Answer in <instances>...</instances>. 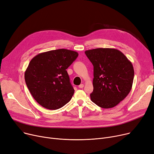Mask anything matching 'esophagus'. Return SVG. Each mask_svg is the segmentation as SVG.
Returning <instances> with one entry per match:
<instances>
[{"label":"esophagus","instance_id":"esophagus-1","mask_svg":"<svg viewBox=\"0 0 154 154\" xmlns=\"http://www.w3.org/2000/svg\"><path fill=\"white\" fill-rule=\"evenodd\" d=\"M84 87V85L83 84H80V85H79V88H82Z\"/></svg>","mask_w":154,"mask_h":154}]
</instances>
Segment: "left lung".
Here are the masks:
<instances>
[{
  "label": "left lung",
  "instance_id": "8db88e82",
  "mask_svg": "<svg viewBox=\"0 0 154 154\" xmlns=\"http://www.w3.org/2000/svg\"><path fill=\"white\" fill-rule=\"evenodd\" d=\"M85 54L94 66L91 100L103 109L116 106L131 91L134 77L132 62L116 48H94Z\"/></svg>",
  "mask_w": 154,
  "mask_h": 154
}]
</instances>
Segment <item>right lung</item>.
<instances>
[{
  "label": "right lung",
  "mask_w": 154,
  "mask_h": 154,
  "mask_svg": "<svg viewBox=\"0 0 154 154\" xmlns=\"http://www.w3.org/2000/svg\"><path fill=\"white\" fill-rule=\"evenodd\" d=\"M79 54L68 49L38 54L29 62L25 80L34 99L49 110L60 109L67 103L74 93L66 69Z\"/></svg>",
  "instance_id": "obj_1"
}]
</instances>
